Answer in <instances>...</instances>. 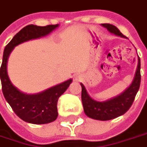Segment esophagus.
Here are the masks:
<instances>
[{
	"mask_svg": "<svg viewBox=\"0 0 147 147\" xmlns=\"http://www.w3.org/2000/svg\"><path fill=\"white\" fill-rule=\"evenodd\" d=\"M81 80V76L80 75H76V76H74V81H76V82H78V81H80Z\"/></svg>",
	"mask_w": 147,
	"mask_h": 147,
	"instance_id": "34e87169",
	"label": "esophagus"
}]
</instances>
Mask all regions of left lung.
Instances as JSON below:
<instances>
[{
    "instance_id": "1",
    "label": "left lung",
    "mask_w": 147,
    "mask_h": 147,
    "mask_svg": "<svg viewBox=\"0 0 147 147\" xmlns=\"http://www.w3.org/2000/svg\"><path fill=\"white\" fill-rule=\"evenodd\" d=\"M102 25L105 27L111 33L120 37L126 38V36L122 34L119 28L115 25L110 24H102ZM140 66V58L138 56V65L135 71L134 80L131 85L120 95L107 99L106 101L100 102L91 98L88 94L85 86L80 83L82 88L81 98L85 115L93 119L106 121L113 119L127 112L134 102L135 95L139 89L141 82Z\"/></svg>"
}]
</instances>
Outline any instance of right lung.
<instances>
[{
    "label": "right lung",
    "instance_id": "1",
    "mask_svg": "<svg viewBox=\"0 0 147 147\" xmlns=\"http://www.w3.org/2000/svg\"><path fill=\"white\" fill-rule=\"evenodd\" d=\"M59 26V24H51L43 27L34 24L27 25L13 36L4 50L0 69L3 95L16 115L29 123L46 124L56 119L58 116V98L71 84L72 79H69L41 92L27 94L16 88L10 80L7 71L8 59L10 53L16 46L31 40L46 36Z\"/></svg>",
    "mask_w": 147,
    "mask_h": 147
}]
</instances>
